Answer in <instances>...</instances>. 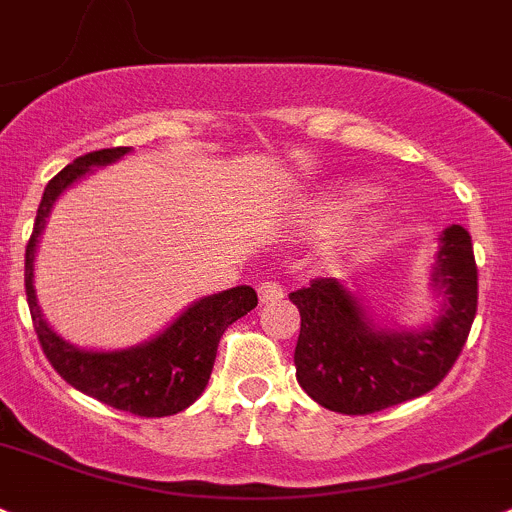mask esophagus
I'll use <instances>...</instances> for the list:
<instances>
[{"instance_id":"1","label":"esophagus","mask_w":512,"mask_h":512,"mask_svg":"<svg viewBox=\"0 0 512 512\" xmlns=\"http://www.w3.org/2000/svg\"><path fill=\"white\" fill-rule=\"evenodd\" d=\"M283 288L278 286V283H261V286H258V300H261V303H276V300H281L283 298Z\"/></svg>"}]
</instances>
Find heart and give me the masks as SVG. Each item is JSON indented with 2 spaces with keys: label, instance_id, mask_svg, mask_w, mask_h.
<instances>
[{
  "label": "heart",
  "instance_id": "heart-1",
  "mask_svg": "<svg viewBox=\"0 0 512 512\" xmlns=\"http://www.w3.org/2000/svg\"><path fill=\"white\" fill-rule=\"evenodd\" d=\"M357 192H360L357 184H345V187H337L333 192L320 194V197H310L308 202H303V207H300L298 214L293 217L295 229H325V226L333 224L334 219L345 211L352 194ZM387 224L389 212L382 207L377 194H365V197H362L360 202L352 204L346 214L335 222L333 229L328 231V236H325L323 241V256L328 258V261H340V258L355 254L357 249L370 244L379 231L387 229Z\"/></svg>",
  "mask_w": 512,
  "mask_h": 512
}]
</instances>
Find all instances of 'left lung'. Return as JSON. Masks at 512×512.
Here are the masks:
<instances>
[{"instance_id":"left-lung-1","label":"left lung","mask_w":512,"mask_h":512,"mask_svg":"<svg viewBox=\"0 0 512 512\" xmlns=\"http://www.w3.org/2000/svg\"><path fill=\"white\" fill-rule=\"evenodd\" d=\"M429 286L439 315L424 328L379 323L360 293L337 278H318L288 298L300 310L295 377L330 412L372 414L431 392L451 370L471 333L478 271L471 236L441 231Z\"/></svg>"}]
</instances>
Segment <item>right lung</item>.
Returning a JSON list of instances; mask_svg holds the SVG:
<instances>
[{"mask_svg":"<svg viewBox=\"0 0 512 512\" xmlns=\"http://www.w3.org/2000/svg\"><path fill=\"white\" fill-rule=\"evenodd\" d=\"M130 147H110L78 157L46 184L36 212L34 231L26 244V300L44 355L71 387L108 407L138 416H172L192 407L207 389L217 360L219 337L231 323L256 308L251 286L204 295L182 310L165 330L140 345L123 350H86L63 337L46 323L34 286V263L39 239L46 229L56 199L68 187L98 167H108L125 157Z\"/></svg>","mask_w":512,"mask_h":512,"instance_id":"1","label":"right lung"}]
</instances>
